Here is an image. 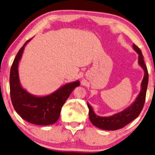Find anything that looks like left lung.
<instances>
[{"label": "left lung", "instance_id": "left-lung-1", "mask_svg": "<svg viewBox=\"0 0 155 155\" xmlns=\"http://www.w3.org/2000/svg\"><path fill=\"white\" fill-rule=\"evenodd\" d=\"M133 48L139 54V64L143 68L145 72L143 79L141 82V92L137 97L135 102L130 107L120 113H117L113 116L108 117H103L96 115L92 107L89 105V104L87 103L88 108L89 109V113H88L89 119L92 124L96 127L106 130H115L122 128L137 117L143 108L148 83V72L144 62L141 51L135 44H133Z\"/></svg>", "mask_w": 155, "mask_h": 155}]
</instances>
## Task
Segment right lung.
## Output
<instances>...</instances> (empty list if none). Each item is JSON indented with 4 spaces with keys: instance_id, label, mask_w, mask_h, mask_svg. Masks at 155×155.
<instances>
[{
    "instance_id": "right-lung-1",
    "label": "right lung",
    "mask_w": 155,
    "mask_h": 155,
    "mask_svg": "<svg viewBox=\"0 0 155 155\" xmlns=\"http://www.w3.org/2000/svg\"><path fill=\"white\" fill-rule=\"evenodd\" d=\"M30 40L20 48L10 70L12 102L16 113L25 121L36 125H51L59 119L62 106L75 88L80 85V82L76 81L67 84L54 93L45 97H35L23 89L20 84L18 67L25 45Z\"/></svg>"
}]
</instances>
